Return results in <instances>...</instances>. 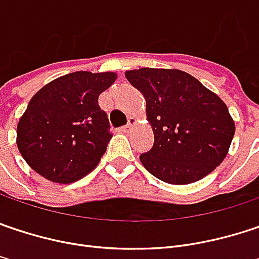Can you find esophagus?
I'll return each instance as SVG.
<instances>
[{
    "mask_svg": "<svg viewBox=\"0 0 259 259\" xmlns=\"http://www.w3.org/2000/svg\"><path fill=\"white\" fill-rule=\"evenodd\" d=\"M133 124H135V118H133V117H130L129 121H127V124H126V126H123L121 130H123V132H127V130H130L132 127H133Z\"/></svg>",
    "mask_w": 259,
    "mask_h": 259,
    "instance_id": "1",
    "label": "esophagus"
}]
</instances>
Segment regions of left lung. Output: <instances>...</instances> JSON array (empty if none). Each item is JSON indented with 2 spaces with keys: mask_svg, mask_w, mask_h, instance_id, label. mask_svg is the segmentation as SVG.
Returning a JSON list of instances; mask_svg holds the SVG:
<instances>
[{
  "mask_svg": "<svg viewBox=\"0 0 259 259\" xmlns=\"http://www.w3.org/2000/svg\"><path fill=\"white\" fill-rule=\"evenodd\" d=\"M126 77L146 99L154 145L139 158L151 175L188 185L220 165L235 136V121L214 92L182 70L144 67L126 71Z\"/></svg>",
  "mask_w": 259,
  "mask_h": 259,
  "instance_id": "1",
  "label": "left lung"
}]
</instances>
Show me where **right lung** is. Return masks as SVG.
I'll list each match as a JSON object with an SVG mask.
<instances>
[{
  "mask_svg": "<svg viewBox=\"0 0 259 259\" xmlns=\"http://www.w3.org/2000/svg\"><path fill=\"white\" fill-rule=\"evenodd\" d=\"M115 77L110 71H74L33 95L17 124V146L36 173L67 185L98 165L113 138L98 97Z\"/></svg>",
  "mask_w": 259,
  "mask_h": 259,
  "instance_id": "add662e5",
  "label": "right lung"
}]
</instances>
